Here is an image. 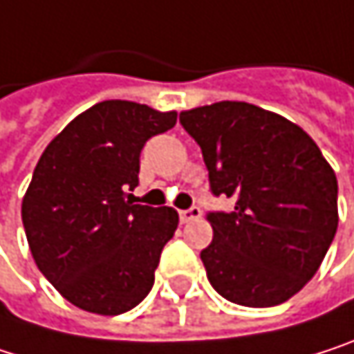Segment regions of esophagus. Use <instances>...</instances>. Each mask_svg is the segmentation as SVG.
Wrapping results in <instances>:
<instances>
[{
  "instance_id": "esophagus-1",
  "label": "esophagus",
  "mask_w": 354,
  "mask_h": 354,
  "mask_svg": "<svg viewBox=\"0 0 354 354\" xmlns=\"http://www.w3.org/2000/svg\"><path fill=\"white\" fill-rule=\"evenodd\" d=\"M200 216H202V210H200L198 206H194V208H189V210H181V212H179L181 223H192V221H198Z\"/></svg>"
}]
</instances>
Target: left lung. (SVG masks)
Segmentation results:
<instances>
[{"label":"left lung","instance_id":"1","mask_svg":"<svg viewBox=\"0 0 354 354\" xmlns=\"http://www.w3.org/2000/svg\"><path fill=\"white\" fill-rule=\"evenodd\" d=\"M179 121L202 148L212 194L235 200L208 214L214 237L200 258L210 284L245 307L288 301L336 235L334 169L297 123L250 102L196 106Z\"/></svg>","mask_w":354,"mask_h":354}]
</instances>
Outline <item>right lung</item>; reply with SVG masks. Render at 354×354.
<instances>
[{
  "label": "right lung",
  "instance_id": "obj_1",
  "mask_svg": "<svg viewBox=\"0 0 354 354\" xmlns=\"http://www.w3.org/2000/svg\"><path fill=\"white\" fill-rule=\"evenodd\" d=\"M175 111L102 100L72 119L41 154L22 200L35 264L72 305L119 315L152 288L177 210L131 202L140 152Z\"/></svg>",
  "mask_w": 354,
  "mask_h": 354
}]
</instances>
